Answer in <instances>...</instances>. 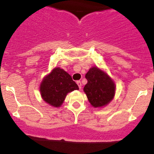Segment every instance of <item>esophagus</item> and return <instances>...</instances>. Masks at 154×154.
I'll list each match as a JSON object with an SVG mask.
<instances>
[{
	"instance_id": "obj_1",
	"label": "esophagus",
	"mask_w": 154,
	"mask_h": 154,
	"mask_svg": "<svg viewBox=\"0 0 154 154\" xmlns=\"http://www.w3.org/2000/svg\"><path fill=\"white\" fill-rule=\"evenodd\" d=\"M77 85H78V86H79V88H80V89H81V87H82V83H81V82H80V81H77Z\"/></svg>"
}]
</instances>
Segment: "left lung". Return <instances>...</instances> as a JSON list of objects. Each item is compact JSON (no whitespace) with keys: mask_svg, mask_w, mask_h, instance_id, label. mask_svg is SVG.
<instances>
[{"mask_svg":"<svg viewBox=\"0 0 154 154\" xmlns=\"http://www.w3.org/2000/svg\"><path fill=\"white\" fill-rule=\"evenodd\" d=\"M87 83L83 91L91 105L95 108L105 107L114 98L116 85L107 73L98 67H92L86 74Z\"/></svg>","mask_w":154,"mask_h":154,"instance_id":"1","label":"left lung"}]
</instances>
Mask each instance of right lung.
<instances>
[{"label": "right lung", "mask_w": 154, "mask_h": 154, "mask_svg": "<svg viewBox=\"0 0 154 154\" xmlns=\"http://www.w3.org/2000/svg\"><path fill=\"white\" fill-rule=\"evenodd\" d=\"M78 89V86L71 75L59 67L54 68L46 75L40 85V92L43 100L55 107H61L67 95Z\"/></svg>", "instance_id": "add662e5"}]
</instances>
